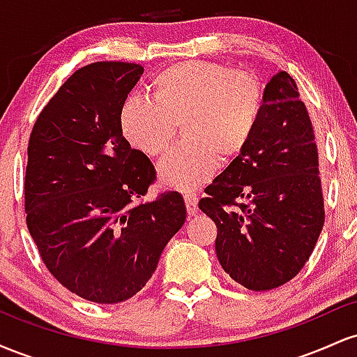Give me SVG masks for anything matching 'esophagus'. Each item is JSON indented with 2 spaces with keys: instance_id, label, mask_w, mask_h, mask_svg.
Listing matches in <instances>:
<instances>
[{
  "instance_id": "esophagus-1",
  "label": "esophagus",
  "mask_w": 357,
  "mask_h": 357,
  "mask_svg": "<svg viewBox=\"0 0 357 357\" xmlns=\"http://www.w3.org/2000/svg\"><path fill=\"white\" fill-rule=\"evenodd\" d=\"M184 202H186L188 215L195 216L196 213H198V198H196V195H192V192H186V195H184Z\"/></svg>"
}]
</instances>
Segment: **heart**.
Masks as SVG:
<instances>
[{
    "label": "heart",
    "instance_id": "heart-1",
    "mask_svg": "<svg viewBox=\"0 0 357 357\" xmlns=\"http://www.w3.org/2000/svg\"><path fill=\"white\" fill-rule=\"evenodd\" d=\"M153 100L130 97L121 109V129L130 146L149 158L169 149L181 127L184 141L159 165V178L178 190H195L220 161H231L252 141L265 90L253 72L215 61H181L151 82Z\"/></svg>",
    "mask_w": 357,
    "mask_h": 357
}]
</instances>
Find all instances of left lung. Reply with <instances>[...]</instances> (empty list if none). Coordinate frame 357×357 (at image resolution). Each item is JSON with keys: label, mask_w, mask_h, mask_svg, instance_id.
<instances>
[{"label": "left lung", "mask_w": 357, "mask_h": 357, "mask_svg": "<svg viewBox=\"0 0 357 357\" xmlns=\"http://www.w3.org/2000/svg\"><path fill=\"white\" fill-rule=\"evenodd\" d=\"M199 199L218 228L221 267L250 290H270L301 272L324 227L315 136L296 80L278 72L265 87L252 141Z\"/></svg>", "instance_id": "left-lung-1"}]
</instances>
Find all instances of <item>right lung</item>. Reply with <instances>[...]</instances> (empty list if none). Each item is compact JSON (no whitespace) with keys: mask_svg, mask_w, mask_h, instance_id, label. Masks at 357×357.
Listing matches in <instances>:
<instances>
[{"mask_svg":"<svg viewBox=\"0 0 357 357\" xmlns=\"http://www.w3.org/2000/svg\"><path fill=\"white\" fill-rule=\"evenodd\" d=\"M144 68L97 61L45 105L28 142L24 211L43 264L97 304L136 296L186 221L179 192H159L153 162L122 136L121 109Z\"/></svg>","mask_w":357,"mask_h":357,"instance_id":"obj_1","label":"right lung"}]
</instances>
